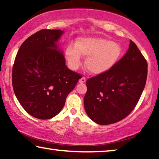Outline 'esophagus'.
Here are the masks:
<instances>
[{"instance_id":"esophagus-1","label":"esophagus","mask_w":159,"mask_h":159,"mask_svg":"<svg viewBox=\"0 0 159 159\" xmlns=\"http://www.w3.org/2000/svg\"><path fill=\"white\" fill-rule=\"evenodd\" d=\"M85 81H86V79L85 77H82L79 79V83H85Z\"/></svg>"}]
</instances>
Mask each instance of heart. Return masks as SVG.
Instances as JSON below:
<instances>
[{
  "label": "heart",
  "instance_id": "1",
  "mask_svg": "<svg viewBox=\"0 0 159 159\" xmlns=\"http://www.w3.org/2000/svg\"><path fill=\"white\" fill-rule=\"evenodd\" d=\"M120 45L102 38H80L76 45L69 44L65 57L71 69L76 70L81 64V57H87L85 65L91 74H102L111 70L122 56Z\"/></svg>",
  "mask_w": 159,
  "mask_h": 159
}]
</instances>
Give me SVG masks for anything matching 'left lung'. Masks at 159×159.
Wrapping results in <instances>:
<instances>
[{
	"label": "left lung",
	"mask_w": 159,
	"mask_h": 159,
	"mask_svg": "<svg viewBox=\"0 0 159 159\" xmlns=\"http://www.w3.org/2000/svg\"><path fill=\"white\" fill-rule=\"evenodd\" d=\"M147 77V60L130 41L127 52L111 70L86 81L84 107L88 116L99 125L128 116L140 98Z\"/></svg>",
	"instance_id": "8db88e82"
}]
</instances>
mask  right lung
<instances>
[{"mask_svg": "<svg viewBox=\"0 0 159 159\" xmlns=\"http://www.w3.org/2000/svg\"><path fill=\"white\" fill-rule=\"evenodd\" d=\"M63 33L60 29H42L31 35L21 44L13 65L16 98L29 114L39 119L58 114L81 78L67 68L56 44Z\"/></svg>", "mask_w": 159, "mask_h": 159, "instance_id": "obj_1", "label": "right lung"}]
</instances>
